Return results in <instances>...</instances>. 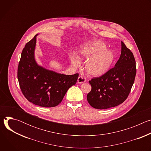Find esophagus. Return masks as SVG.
I'll return each mask as SVG.
<instances>
[{"mask_svg": "<svg viewBox=\"0 0 151 151\" xmlns=\"http://www.w3.org/2000/svg\"><path fill=\"white\" fill-rule=\"evenodd\" d=\"M86 82V79L85 78H83V76H79L78 78V80H77V82L78 83H84Z\"/></svg>", "mask_w": 151, "mask_h": 151, "instance_id": "esophagus-1", "label": "esophagus"}]
</instances>
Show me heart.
Instances as JSON below:
<instances>
[{
	"mask_svg": "<svg viewBox=\"0 0 151 151\" xmlns=\"http://www.w3.org/2000/svg\"><path fill=\"white\" fill-rule=\"evenodd\" d=\"M69 58L74 66H78L79 62L74 54H69ZM79 59H88L84 68L87 73L94 77L105 74L111 68L115 60V54L100 41H93L81 46L78 51Z\"/></svg>",
	"mask_w": 151,
	"mask_h": 151,
	"instance_id": "heart-1",
	"label": "heart"
}]
</instances>
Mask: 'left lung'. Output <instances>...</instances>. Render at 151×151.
Listing matches in <instances>:
<instances>
[{"instance_id":"obj_1","label":"left lung","mask_w":151,"mask_h":151,"mask_svg":"<svg viewBox=\"0 0 151 151\" xmlns=\"http://www.w3.org/2000/svg\"><path fill=\"white\" fill-rule=\"evenodd\" d=\"M136 74L134 55L121 42V54L115 67L89 81L91 90L87 96L88 102L97 109H108L122 103L131 91Z\"/></svg>"}]
</instances>
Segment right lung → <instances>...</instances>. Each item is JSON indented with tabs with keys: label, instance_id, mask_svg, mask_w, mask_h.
<instances>
[{
	"label": "right lung",
	"instance_id": "right-lung-1",
	"mask_svg": "<svg viewBox=\"0 0 151 151\" xmlns=\"http://www.w3.org/2000/svg\"><path fill=\"white\" fill-rule=\"evenodd\" d=\"M37 35L23 50L18 68V80L21 91L30 102L41 107H55L76 83L79 74H61L38 64L35 56Z\"/></svg>",
	"mask_w": 151,
	"mask_h": 151
}]
</instances>
